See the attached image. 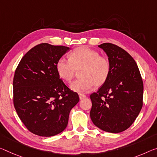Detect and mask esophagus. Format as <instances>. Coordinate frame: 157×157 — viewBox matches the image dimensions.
<instances>
[{"mask_svg": "<svg viewBox=\"0 0 157 157\" xmlns=\"http://www.w3.org/2000/svg\"><path fill=\"white\" fill-rule=\"evenodd\" d=\"M79 99H80V100H82V99L86 98V96L84 95V94H79Z\"/></svg>", "mask_w": 157, "mask_h": 157, "instance_id": "34e87169", "label": "esophagus"}]
</instances>
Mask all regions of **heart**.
Here are the masks:
<instances>
[{
  "instance_id": "1",
  "label": "heart",
  "mask_w": 157,
  "mask_h": 157,
  "mask_svg": "<svg viewBox=\"0 0 157 157\" xmlns=\"http://www.w3.org/2000/svg\"><path fill=\"white\" fill-rule=\"evenodd\" d=\"M60 78L71 82L79 71V78L71 84L72 90L87 93L94 86L100 87L105 83L110 73V63L105 56L87 47L75 48L69 54V59L61 57L56 63Z\"/></svg>"
}]
</instances>
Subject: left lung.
Listing matches in <instances>:
<instances>
[{
    "instance_id": "left-lung-1",
    "label": "left lung",
    "mask_w": 157,
    "mask_h": 157,
    "mask_svg": "<svg viewBox=\"0 0 157 157\" xmlns=\"http://www.w3.org/2000/svg\"><path fill=\"white\" fill-rule=\"evenodd\" d=\"M110 73L105 83L91 94L90 117L94 125L106 132H122L132 125L143 107V82L136 62L116 44L103 43Z\"/></svg>"
}]
</instances>
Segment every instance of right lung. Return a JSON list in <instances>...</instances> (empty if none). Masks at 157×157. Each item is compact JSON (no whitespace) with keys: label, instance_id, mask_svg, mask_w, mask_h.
<instances>
[{"label":"right lung","instance_id":"right-lung-1","mask_svg":"<svg viewBox=\"0 0 157 157\" xmlns=\"http://www.w3.org/2000/svg\"><path fill=\"white\" fill-rule=\"evenodd\" d=\"M69 47L41 43L22 57L13 79V103L29 131L50 137L66 128L70 111L78 103V93L67 86L56 68Z\"/></svg>","mask_w":157,"mask_h":157}]
</instances>
